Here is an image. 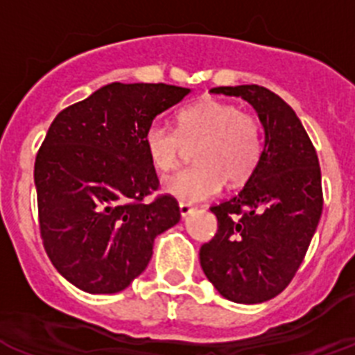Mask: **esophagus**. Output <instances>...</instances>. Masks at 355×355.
Returning a JSON list of instances; mask_svg holds the SVG:
<instances>
[{
  "label": "esophagus",
  "instance_id": "34e87169",
  "mask_svg": "<svg viewBox=\"0 0 355 355\" xmlns=\"http://www.w3.org/2000/svg\"><path fill=\"white\" fill-rule=\"evenodd\" d=\"M178 209H180V216L186 218V216H189V214L195 211V207H193L191 204H187V202H180V204H178Z\"/></svg>",
  "mask_w": 355,
  "mask_h": 355
}]
</instances>
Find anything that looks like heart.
<instances>
[{
	"label": "heart",
	"instance_id": "1",
	"mask_svg": "<svg viewBox=\"0 0 355 355\" xmlns=\"http://www.w3.org/2000/svg\"><path fill=\"white\" fill-rule=\"evenodd\" d=\"M196 164L164 180V191L184 202H200L220 191L227 180L240 186L254 175L263 137L254 117L231 103L205 99L180 110L177 130L151 122L144 132V150L157 171L175 169L195 146Z\"/></svg>",
	"mask_w": 355,
	"mask_h": 355
}]
</instances>
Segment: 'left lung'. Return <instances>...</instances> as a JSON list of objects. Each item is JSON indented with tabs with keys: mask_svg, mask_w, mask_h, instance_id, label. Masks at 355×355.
I'll return each mask as SVG.
<instances>
[{
	"mask_svg": "<svg viewBox=\"0 0 355 355\" xmlns=\"http://www.w3.org/2000/svg\"><path fill=\"white\" fill-rule=\"evenodd\" d=\"M242 97L263 126V153L236 196L213 205L218 231L200 247L214 288L234 303L278 296L300 269L323 211L321 169L302 121L282 97L258 85L218 86Z\"/></svg>",
	"mask_w": 355,
	"mask_h": 355,
	"instance_id": "left-lung-1",
	"label": "left lung"
}]
</instances>
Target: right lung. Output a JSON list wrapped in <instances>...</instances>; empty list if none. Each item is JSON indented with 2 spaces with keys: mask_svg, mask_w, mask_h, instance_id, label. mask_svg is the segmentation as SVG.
<instances>
[{
  "mask_svg": "<svg viewBox=\"0 0 355 355\" xmlns=\"http://www.w3.org/2000/svg\"><path fill=\"white\" fill-rule=\"evenodd\" d=\"M171 85L112 83L62 110L34 166L44 251L62 278L90 294L121 293L142 274L155 238L180 220L144 150L159 113L189 94Z\"/></svg>",
  "mask_w": 355,
  "mask_h": 355,
  "instance_id": "1",
  "label": "right lung"
}]
</instances>
